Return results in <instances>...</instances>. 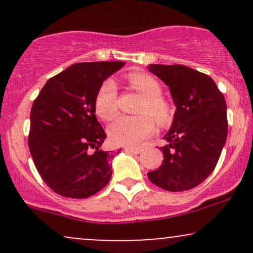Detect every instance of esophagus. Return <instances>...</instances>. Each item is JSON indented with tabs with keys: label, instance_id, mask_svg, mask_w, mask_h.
<instances>
[{
	"label": "esophagus",
	"instance_id": "1",
	"mask_svg": "<svg viewBox=\"0 0 253 253\" xmlns=\"http://www.w3.org/2000/svg\"><path fill=\"white\" fill-rule=\"evenodd\" d=\"M125 151L133 153V155H139V153L143 152V149L141 147H125Z\"/></svg>",
	"mask_w": 253,
	"mask_h": 253
}]
</instances>
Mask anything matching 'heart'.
Segmentation results:
<instances>
[{"label":"heart","mask_w":253,"mask_h":253,"mask_svg":"<svg viewBox=\"0 0 253 253\" xmlns=\"http://www.w3.org/2000/svg\"><path fill=\"white\" fill-rule=\"evenodd\" d=\"M129 83L143 96L139 113H150L138 117H119L109 125L108 136L113 144L120 146H138L155 129L157 123L165 124L170 118V108L162 98V86L153 77L145 74H133ZM95 109L103 120H110L118 112V88L113 80H106L95 98Z\"/></svg>","instance_id":"b5f03b06"}]
</instances>
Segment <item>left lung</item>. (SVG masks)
Listing matches in <instances>:
<instances>
[{"instance_id": "1", "label": "left lung", "mask_w": 253, "mask_h": 253, "mask_svg": "<svg viewBox=\"0 0 253 253\" xmlns=\"http://www.w3.org/2000/svg\"><path fill=\"white\" fill-rule=\"evenodd\" d=\"M149 70L169 86L176 110L161 147L163 163L147 176L165 190H189L213 172L225 146V97L208 75L188 66L150 64Z\"/></svg>"}]
</instances>
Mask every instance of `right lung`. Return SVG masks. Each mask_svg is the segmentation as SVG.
Returning <instances> with one entry per match:
<instances>
[{
    "mask_svg": "<svg viewBox=\"0 0 253 253\" xmlns=\"http://www.w3.org/2000/svg\"><path fill=\"white\" fill-rule=\"evenodd\" d=\"M124 65L74 64L50 78L34 100L30 152L42 178L59 195L85 199L112 177L113 155L100 149L106 133L95 115V98L101 84Z\"/></svg>",
    "mask_w": 253,
    "mask_h": 253,
    "instance_id": "obj_1",
    "label": "right lung"
}]
</instances>
